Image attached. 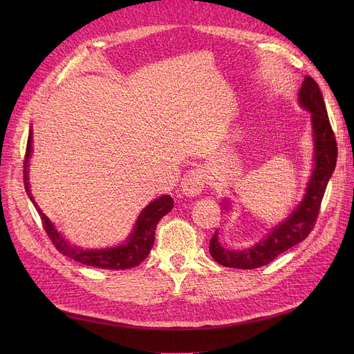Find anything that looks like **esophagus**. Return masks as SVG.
<instances>
[{
  "instance_id": "1",
  "label": "esophagus",
  "mask_w": 354,
  "mask_h": 354,
  "mask_svg": "<svg viewBox=\"0 0 354 354\" xmlns=\"http://www.w3.org/2000/svg\"><path fill=\"white\" fill-rule=\"evenodd\" d=\"M207 180L201 169H192L181 181V194L187 198H195L203 190Z\"/></svg>"
}]
</instances>
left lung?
Segmentation results:
<instances>
[{
	"instance_id": "1",
	"label": "left lung",
	"mask_w": 354,
	"mask_h": 354,
	"mask_svg": "<svg viewBox=\"0 0 354 354\" xmlns=\"http://www.w3.org/2000/svg\"><path fill=\"white\" fill-rule=\"evenodd\" d=\"M298 100L306 111L312 113L315 140V169L307 185L304 199L261 241L245 250L224 248L218 242V233H214L209 241V254L224 267L248 270L269 264L277 255L304 241L315 227L328 181L337 165L338 147L322 93L312 77L304 78L301 90L298 93Z\"/></svg>"
}]
</instances>
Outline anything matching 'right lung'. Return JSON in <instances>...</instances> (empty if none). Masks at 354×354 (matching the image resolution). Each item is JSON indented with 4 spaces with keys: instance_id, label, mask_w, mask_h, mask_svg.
<instances>
[{
    "instance_id": "1",
    "label": "right lung",
    "mask_w": 354,
    "mask_h": 354,
    "mask_svg": "<svg viewBox=\"0 0 354 354\" xmlns=\"http://www.w3.org/2000/svg\"><path fill=\"white\" fill-rule=\"evenodd\" d=\"M32 153V131H29L28 145H26V153H25V168H24V177H25V189L29 199L34 203L37 208L42 226H44L48 238L51 239L53 245L56 246V250L69 257V259L87 264L91 267H99V269H108V270H125L131 269L140 264L146 257L151 252L153 242H155V229L159 220L162 218L165 214H168L174 207V201L169 195H164L155 201H152L149 205L140 212L138 216L136 226L131 232L130 236L125 241V243L120 246H113V248L106 250H82L72 246L55 227V224L50 221V218L46 216L41 208L37 205L29 190V177H28V165L29 158Z\"/></svg>"
}]
</instances>
